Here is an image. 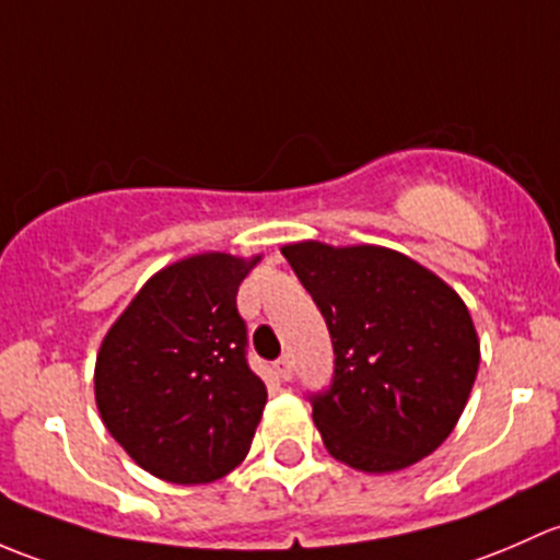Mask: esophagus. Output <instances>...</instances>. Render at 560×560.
Wrapping results in <instances>:
<instances>
[{"instance_id": "esophagus-1", "label": "esophagus", "mask_w": 560, "mask_h": 560, "mask_svg": "<svg viewBox=\"0 0 560 560\" xmlns=\"http://www.w3.org/2000/svg\"><path fill=\"white\" fill-rule=\"evenodd\" d=\"M275 366H278V374H280L282 380H291L293 377V359L288 353L280 355L278 364H275Z\"/></svg>"}]
</instances>
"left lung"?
<instances>
[{
    "label": "left lung",
    "instance_id": "obj_1",
    "mask_svg": "<svg viewBox=\"0 0 560 560\" xmlns=\"http://www.w3.org/2000/svg\"><path fill=\"white\" fill-rule=\"evenodd\" d=\"M334 345L331 385L310 396L323 445L361 471L434 453L464 412L480 366L458 293L405 253L377 245L282 247Z\"/></svg>",
    "mask_w": 560,
    "mask_h": 560
}]
</instances>
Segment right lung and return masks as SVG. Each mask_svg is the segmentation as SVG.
I'll return each instance as SVG.
<instances>
[{
	"label": "right lung",
	"instance_id": "1",
	"mask_svg": "<svg viewBox=\"0 0 560 560\" xmlns=\"http://www.w3.org/2000/svg\"><path fill=\"white\" fill-rule=\"evenodd\" d=\"M261 256L199 253L155 272L96 355V407L145 471L177 486L229 475L250 451L267 385L247 364L240 282Z\"/></svg>",
	"mask_w": 560,
	"mask_h": 560
}]
</instances>
